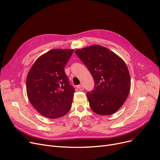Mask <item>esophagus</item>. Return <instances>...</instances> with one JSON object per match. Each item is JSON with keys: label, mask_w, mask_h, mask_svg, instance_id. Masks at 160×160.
<instances>
[{"label": "esophagus", "mask_w": 160, "mask_h": 160, "mask_svg": "<svg viewBox=\"0 0 160 160\" xmlns=\"http://www.w3.org/2000/svg\"><path fill=\"white\" fill-rule=\"evenodd\" d=\"M78 88L80 89V90H81V91H82V90H84V86L83 85H79V86H78Z\"/></svg>", "instance_id": "1"}]
</instances>
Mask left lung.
Listing matches in <instances>:
<instances>
[{"instance_id": "1", "label": "left lung", "mask_w": 160, "mask_h": 160, "mask_svg": "<svg viewBox=\"0 0 160 160\" xmlns=\"http://www.w3.org/2000/svg\"><path fill=\"white\" fill-rule=\"evenodd\" d=\"M75 53L94 80L93 89L87 93L92 110L100 115L116 112L130 91V76L126 63L114 52L99 45L77 50Z\"/></svg>"}]
</instances>
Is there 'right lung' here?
<instances>
[{
	"mask_svg": "<svg viewBox=\"0 0 160 160\" xmlns=\"http://www.w3.org/2000/svg\"><path fill=\"white\" fill-rule=\"evenodd\" d=\"M73 50L54 49L40 57L27 77V93L32 105L48 118L66 114L71 108L74 88L70 85L65 67Z\"/></svg>",
	"mask_w": 160,
	"mask_h": 160,
	"instance_id": "add662e5",
	"label": "right lung"
}]
</instances>
